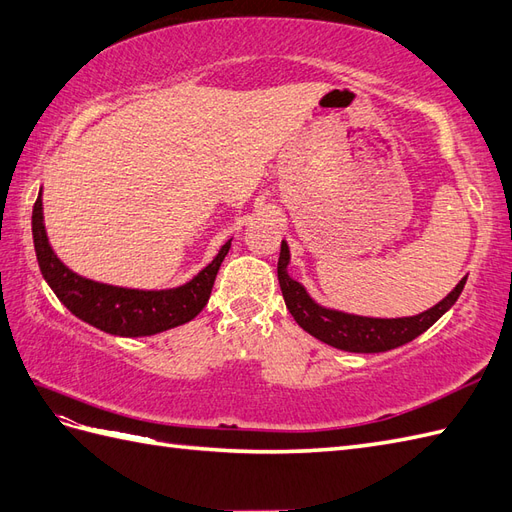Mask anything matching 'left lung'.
Segmentation results:
<instances>
[{
  "mask_svg": "<svg viewBox=\"0 0 512 512\" xmlns=\"http://www.w3.org/2000/svg\"><path fill=\"white\" fill-rule=\"evenodd\" d=\"M289 260V245L282 241L278 258V282L284 304L289 308L293 319L299 323V328L313 334L315 339L336 347V350L356 354L389 352L417 339L419 334L426 332L432 323L439 321L456 304V299L463 293L467 282V278L460 280L450 295L443 297L436 306L428 308L426 313L397 319H376L341 313V310L317 304L304 286L289 276Z\"/></svg>",
  "mask_w": 512,
  "mask_h": 512,
  "instance_id": "8db88e82",
  "label": "left lung"
}]
</instances>
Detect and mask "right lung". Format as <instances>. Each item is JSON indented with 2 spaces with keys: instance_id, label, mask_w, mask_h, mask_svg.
<instances>
[{
  "instance_id": "add662e5",
  "label": "right lung",
  "mask_w": 512,
  "mask_h": 512,
  "mask_svg": "<svg viewBox=\"0 0 512 512\" xmlns=\"http://www.w3.org/2000/svg\"><path fill=\"white\" fill-rule=\"evenodd\" d=\"M32 236L43 278L60 302L78 319L115 336H152L195 319L208 304L217 271L232 243L230 239L223 245L213 263L186 284L176 289L141 291L82 278L62 263L47 239L41 193L32 210Z\"/></svg>"
}]
</instances>
